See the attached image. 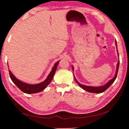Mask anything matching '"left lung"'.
<instances>
[{"label": "left lung", "mask_w": 129, "mask_h": 129, "mask_svg": "<svg viewBox=\"0 0 129 129\" xmlns=\"http://www.w3.org/2000/svg\"><path fill=\"white\" fill-rule=\"evenodd\" d=\"M115 44L116 46V49H117V55L118 57H119V61H118L117 64V68H116V73H115V75H114V77L113 78L111 79L108 82H107L105 84H104L103 86H98V87H94V86H86L84 85V84H82L79 83L78 81L76 80V77H75V79L76 80V82L78 85L80 86L81 88H82L83 89L85 90L86 91H88V92H90V93H100L105 91L106 90L110 87V86L112 85V84L114 82V80H116V77H117V72H118V70H119V53H118V50H117V42H116V40H115ZM72 69L73 70V71L74 70V67L72 66Z\"/></svg>", "instance_id": "8db88e82"}]
</instances>
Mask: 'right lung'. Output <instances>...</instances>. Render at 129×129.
<instances>
[{
	"instance_id": "1",
	"label": "right lung",
	"mask_w": 129,
	"mask_h": 129,
	"mask_svg": "<svg viewBox=\"0 0 129 129\" xmlns=\"http://www.w3.org/2000/svg\"><path fill=\"white\" fill-rule=\"evenodd\" d=\"M59 61L60 60L57 61V62L54 64V66L53 67L52 69L50 72V73H49V75L47 76V78L43 82L40 83L31 84L23 82L22 81L19 80L18 79H17L16 77L13 75V73H12L11 71L9 69L10 79H11L12 82L16 85L17 87H18L20 90H22L23 92L27 93V94H33V93H39L40 91H43V90L49 85V83L52 82V79L53 78L54 73H55L56 72V70L57 69V66L58 64H59Z\"/></svg>"
}]
</instances>
